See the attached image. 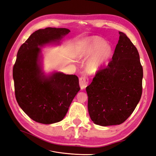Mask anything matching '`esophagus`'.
Segmentation results:
<instances>
[{
	"instance_id": "esophagus-1",
	"label": "esophagus",
	"mask_w": 156,
	"mask_h": 156,
	"mask_svg": "<svg viewBox=\"0 0 156 156\" xmlns=\"http://www.w3.org/2000/svg\"><path fill=\"white\" fill-rule=\"evenodd\" d=\"M88 83V79L84 75L81 77L79 78V86L81 87V90H83L85 88Z\"/></svg>"
}]
</instances>
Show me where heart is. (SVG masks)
Wrapping results in <instances>:
<instances>
[{
	"label": "heart",
	"instance_id": "1",
	"mask_svg": "<svg viewBox=\"0 0 156 156\" xmlns=\"http://www.w3.org/2000/svg\"><path fill=\"white\" fill-rule=\"evenodd\" d=\"M111 47L99 36H93L86 42L83 49L79 52V58H90L86 65L89 74H96L102 69L112 56Z\"/></svg>",
	"mask_w": 156,
	"mask_h": 156
}]
</instances>
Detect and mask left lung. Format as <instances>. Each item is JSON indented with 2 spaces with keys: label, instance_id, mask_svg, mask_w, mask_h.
Segmentation results:
<instances>
[{
  "label": "left lung",
  "instance_id": "1",
  "mask_svg": "<svg viewBox=\"0 0 156 156\" xmlns=\"http://www.w3.org/2000/svg\"><path fill=\"white\" fill-rule=\"evenodd\" d=\"M119 34L112 60L86 88L90 117L101 126L123 123L142 95L143 70L139 52L124 33Z\"/></svg>",
  "mask_w": 156,
  "mask_h": 156
}]
</instances>
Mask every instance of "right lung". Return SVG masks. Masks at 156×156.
<instances>
[{"label":"right lung","instance_id":"add662e5","mask_svg":"<svg viewBox=\"0 0 156 156\" xmlns=\"http://www.w3.org/2000/svg\"><path fill=\"white\" fill-rule=\"evenodd\" d=\"M69 32L65 28L39 29L17 52L13 68L16 100L21 109L38 123L51 124L62 120L80 90L75 75L60 72L45 75L42 69L41 48L59 44Z\"/></svg>","mask_w":156,"mask_h":156}]
</instances>
